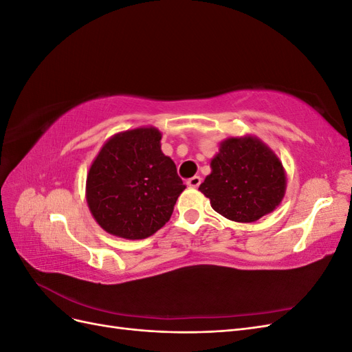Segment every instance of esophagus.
Returning <instances> with one entry per match:
<instances>
[{"instance_id": "1", "label": "esophagus", "mask_w": 352, "mask_h": 352, "mask_svg": "<svg viewBox=\"0 0 352 352\" xmlns=\"http://www.w3.org/2000/svg\"><path fill=\"white\" fill-rule=\"evenodd\" d=\"M186 185L189 186V188H198L199 185H201V177L199 176H194V177H190L188 182H186Z\"/></svg>"}]
</instances>
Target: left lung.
<instances>
[{
  "label": "left lung",
  "mask_w": 352,
  "mask_h": 352,
  "mask_svg": "<svg viewBox=\"0 0 352 352\" xmlns=\"http://www.w3.org/2000/svg\"><path fill=\"white\" fill-rule=\"evenodd\" d=\"M210 166L211 173L199 190L210 198L212 210L229 220H258L278 207L285 197L283 166L258 138H228Z\"/></svg>",
  "instance_id": "obj_1"
}]
</instances>
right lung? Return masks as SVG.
<instances>
[{"mask_svg": "<svg viewBox=\"0 0 352 352\" xmlns=\"http://www.w3.org/2000/svg\"><path fill=\"white\" fill-rule=\"evenodd\" d=\"M160 141L162 132L155 127L117 133L91 164L88 207L98 225L114 236L154 235L170 220L177 197L186 188Z\"/></svg>", "mask_w": 352, "mask_h": 352, "instance_id": "1", "label": "right lung"}]
</instances>
